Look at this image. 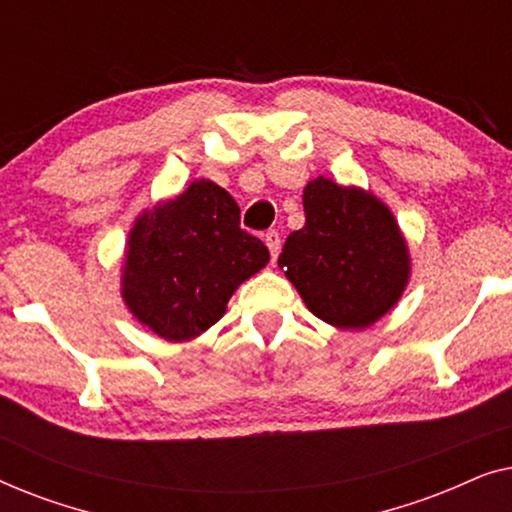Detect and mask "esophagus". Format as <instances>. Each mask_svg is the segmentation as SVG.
<instances>
[{"label":"esophagus","instance_id":"1","mask_svg":"<svg viewBox=\"0 0 512 512\" xmlns=\"http://www.w3.org/2000/svg\"><path fill=\"white\" fill-rule=\"evenodd\" d=\"M265 244H268L270 256L277 258L279 247H282V237H279L277 230H268V233H265Z\"/></svg>","mask_w":512,"mask_h":512}]
</instances>
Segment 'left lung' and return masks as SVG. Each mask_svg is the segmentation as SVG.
<instances>
[{"mask_svg": "<svg viewBox=\"0 0 512 512\" xmlns=\"http://www.w3.org/2000/svg\"><path fill=\"white\" fill-rule=\"evenodd\" d=\"M305 226L277 265L307 310L342 331H363L394 310L410 282V249L391 209L359 186L317 177L303 188Z\"/></svg>", "mask_w": 512, "mask_h": 512, "instance_id": "left-lung-1", "label": "left lung"}]
</instances>
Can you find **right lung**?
Wrapping results in <instances>:
<instances>
[{"label": "right lung", "mask_w": 512, "mask_h": 512, "mask_svg": "<svg viewBox=\"0 0 512 512\" xmlns=\"http://www.w3.org/2000/svg\"><path fill=\"white\" fill-rule=\"evenodd\" d=\"M268 247L240 228L226 188L195 179L132 223L121 296L132 317L167 342L193 340L226 314L237 286L265 268Z\"/></svg>", "instance_id": "add662e5"}]
</instances>
